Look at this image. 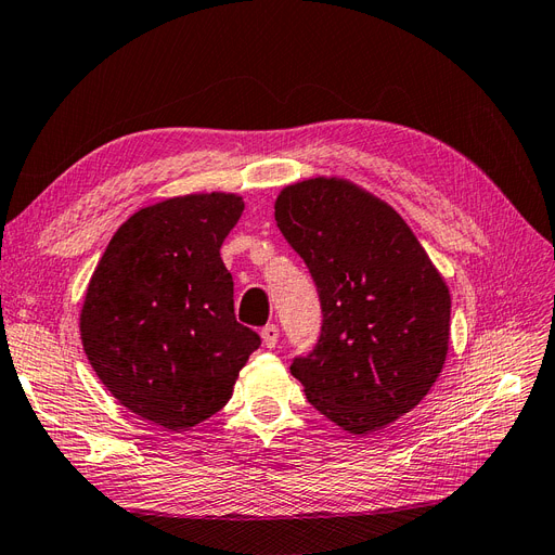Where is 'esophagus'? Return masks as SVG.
Returning <instances> with one entry per match:
<instances>
[{
    "mask_svg": "<svg viewBox=\"0 0 555 555\" xmlns=\"http://www.w3.org/2000/svg\"><path fill=\"white\" fill-rule=\"evenodd\" d=\"M261 340H263V345H266L268 349H273V347L278 345V340H280V328H278L275 324L263 326V328H261Z\"/></svg>",
    "mask_w": 555,
    "mask_h": 555,
    "instance_id": "esophagus-1",
    "label": "esophagus"
}]
</instances>
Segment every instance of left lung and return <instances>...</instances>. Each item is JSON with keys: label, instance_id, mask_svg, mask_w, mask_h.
I'll return each mask as SVG.
<instances>
[{"label": "left lung", "instance_id": "8db88e82", "mask_svg": "<svg viewBox=\"0 0 555 555\" xmlns=\"http://www.w3.org/2000/svg\"><path fill=\"white\" fill-rule=\"evenodd\" d=\"M282 236L322 300L317 347L292 363L314 410L367 435L414 410L449 351L451 296L405 220L357 182L317 176L275 198Z\"/></svg>", "mask_w": 555, "mask_h": 555}]
</instances>
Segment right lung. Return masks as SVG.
Wrapping results in <instances>:
<instances>
[{"label": "right lung", "instance_id": "right-lung-1", "mask_svg": "<svg viewBox=\"0 0 555 555\" xmlns=\"http://www.w3.org/2000/svg\"><path fill=\"white\" fill-rule=\"evenodd\" d=\"M245 210L238 194L201 192L141 208L115 231L90 278L80 340L120 405L169 430L220 412L261 345L233 314L220 257Z\"/></svg>", "mask_w": 555, "mask_h": 555}]
</instances>
